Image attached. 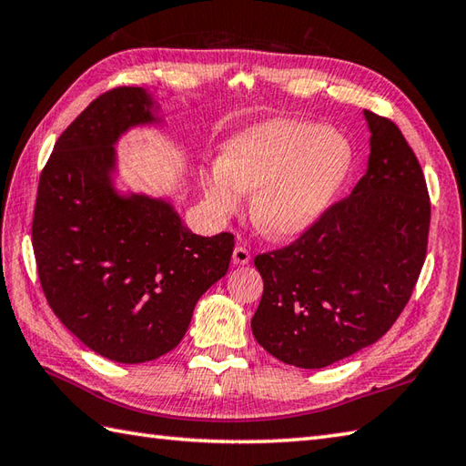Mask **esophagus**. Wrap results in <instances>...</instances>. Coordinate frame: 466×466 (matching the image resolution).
Listing matches in <instances>:
<instances>
[{"label": "esophagus", "mask_w": 466, "mask_h": 466, "mask_svg": "<svg viewBox=\"0 0 466 466\" xmlns=\"http://www.w3.org/2000/svg\"><path fill=\"white\" fill-rule=\"evenodd\" d=\"M250 258H252V254H250L248 248H246V246H236L234 254H232V262H234V264L244 266V264L250 262Z\"/></svg>", "instance_id": "34e87169"}]
</instances>
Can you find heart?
<instances>
[{"instance_id": "heart-1", "label": "heart", "mask_w": 466, "mask_h": 466, "mask_svg": "<svg viewBox=\"0 0 466 466\" xmlns=\"http://www.w3.org/2000/svg\"><path fill=\"white\" fill-rule=\"evenodd\" d=\"M352 166L349 140L326 126L270 122L224 147L222 160L200 167V186L216 216L240 210L252 196V222L274 238L299 236L319 220Z\"/></svg>"}]
</instances>
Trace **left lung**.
I'll return each mask as SVG.
<instances>
[{
	"label": "left lung",
	"mask_w": 466,
	"mask_h": 466,
	"mask_svg": "<svg viewBox=\"0 0 466 466\" xmlns=\"http://www.w3.org/2000/svg\"><path fill=\"white\" fill-rule=\"evenodd\" d=\"M369 172L299 238L258 254L264 280L252 332L266 352L324 369L376 342L410 300L427 258L431 198L399 126L364 112Z\"/></svg>",
	"instance_id": "obj_1"
}]
</instances>
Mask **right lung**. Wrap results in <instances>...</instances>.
Here are the masks:
<instances>
[{"label": "right lung", "instance_id": "1", "mask_svg": "<svg viewBox=\"0 0 466 466\" xmlns=\"http://www.w3.org/2000/svg\"><path fill=\"white\" fill-rule=\"evenodd\" d=\"M142 87L107 90L57 137L37 184L32 244L49 309L87 349L137 364L176 349L198 299L228 272L234 236L186 230L164 200L120 198L114 142L152 122Z\"/></svg>", "mask_w": 466, "mask_h": 466}]
</instances>
